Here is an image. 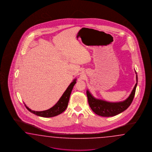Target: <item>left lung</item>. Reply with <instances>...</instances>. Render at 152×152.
I'll return each mask as SVG.
<instances>
[{
  "instance_id": "1",
  "label": "left lung",
  "mask_w": 152,
  "mask_h": 152,
  "mask_svg": "<svg viewBox=\"0 0 152 152\" xmlns=\"http://www.w3.org/2000/svg\"><path fill=\"white\" fill-rule=\"evenodd\" d=\"M135 72L136 74L137 83L129 97L124 101L112 102L98 99L93 96L88 90H87L86 94L88 102L91 110L97 115L104 117H110L119 114L127 109L133 100L136 88L138 84V76L135 70Z\"/></svg>"
}]
</instances>
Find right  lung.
<instances>
[{"instance_id": "right-lung-1", "label": "right lung", "mask_w": 152, "mask_h": 152, "mask_svg": "<svg viewBox=\"0 0 152 152\" xmlns=\"http://www.w3.org/2000/svg\"><path fill=\"white\" fill-rule=\"evenodd\" d=\"M76 83V78H75L72 82L69 84V86L66 91H64L62 96L60 97L59 100L53 107L47 110L42 111H36L32 110L28 107L26 106L24 104L26 107L29 111L31 113L35 115L41 116L43 118H51L57 115H59L63 113L67 108L68 106V103L69 101V96L71 95L72 88H74V85Z\"/></svg>"}]
</instances>
